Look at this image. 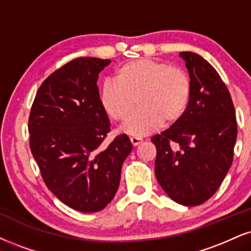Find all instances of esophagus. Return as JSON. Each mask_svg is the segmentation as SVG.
<instances>
[{"label":"esophagus","mask_w":251,"mask_h":251,"mask_svg":"<svg viewBox=\"0 0 251 251\" xmlns=\"http://www.w3.org/2000/svg\"><path fill=\"white\" fill-rule=\"evenodd\" d=\"M142 138L141 137H135V136H132V137H130V142H131V144L134 145V147H137L138 144L140 143H142Z\"/></svg>","instance_id":"34e87169"}]
</instances>
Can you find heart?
Instances as JSON below:
<instances>
[{"label": "heart", "mask_w": 251, "mask_h": 251, "mask_svg": "<svg viewBox=\"0 0 251 251\" xmlns=\"http://www.w3.org/2000/svg\"><path fill=\"white\" fill-rule=\"evenodd\" d=\"M191 92L185 71L143 58L121 65L115 72V82L102 85L100 102L111 119L125 121L137 99L140 109L126 121L123 131L141 137L156 131L164 122L166 126L178 122L187 109Z\"/></svg>", "instance_id": "b5f03b06"}]
</instances>
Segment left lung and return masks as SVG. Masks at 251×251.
I'll return each mask as SVG.
<instances>
[{"label":"left lung","mask_w":251,"mask_h":251,"mask_svg":"<svg viewBox=\"0 0 251 251\" xmlns=\"http://www.w3.org/2000/svg\"><path fill=\"white\" fill-rule=\"evenodd\" d=\"M179 57L190 74L191 100L178 122L151 138L157 148L154 173L173 201L198 206L215 193L229 171L236 117L229 91L214 67L193 52Z\"/></svg>","instance_id":"1"}]
</instances>
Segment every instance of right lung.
Returning a JSON list of instances; mask_svg holds the SVG:
<instances>
[{
	"label": "right lung",
	"mask_w": 251,
	"mask_h": 251,
	"mask_svg": "<svg viewBox=\"0 0 251 251\" xmlns=\"http://www.w3.org/2000/svg\"><path fill=\"white\" fill-rule=\"evenodd\" d=\"M109 59H73L44 80L31 107L30 149L40 175L61 202L82 213L101 211L115 197L132 144L126 134L108 147L110 122L101 106L99 73Z\"/></svg>",
	"instance_id": "right-lung-1"
}]
</instances>
